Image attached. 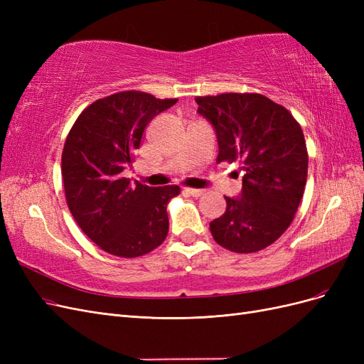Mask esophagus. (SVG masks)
<instances>
[{
	"label": "esophagus",
	"mask_w": 364,
	"mask_h": 364,
	"mask_svg": "<svg viewBox=\"0 0 364 364\" xmlns=\"http://www.w3.org/2000/svg\"><path fill=\"white\" fill-rule=\"evenodd\" d=\"M183 191H185L186 194L193 196V197H200V196L205 193V190H199V188H190V186H186V188H183Z\"/></svg>",
	"instance_id": "esophagus-1"
}]
</instances>
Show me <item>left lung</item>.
Masks as SVG:
<instances>
[{"label": "left lung", "mask_w": 364, "mask_h": 364, "mask_svg": "<svg viewBox=\"0 0 364 364\" xmlns=\"http://www.w3.org/2000/svg\"><path fill=\"white\" fill-rule=\"evenodd\" d=\"M218 141L217 162H238L243 191L209 229L217 243L253 253L274 243L291 225L305 191L308 151L304 132L282 105L257 92L196 97ZM237 171V173H238Z\"/></svg>", "instance_id": "obj_1"}]
</instances>
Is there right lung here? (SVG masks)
Returning a JSON list of instances; mask_svg holds the SVG:
<instances>
[{"label": "right lung", "mask_w": 364, "mask_h": 364, "mask_svg": "<svg viewBox=\"0 0 364 364\" xmlns=\"http://www.w3.org/2000/svg\"><path fill=\"white\" fill-rule=\"evenodd\" d=\"M178 98L123 91L95 100L77 117L62 151L67 205L79 228L102 250L136 258L164 243L167 203L178 185L151 188L123 178L144 129Z\"/></svg>", "instance_id": "right-lung-1"}]
</instances>
